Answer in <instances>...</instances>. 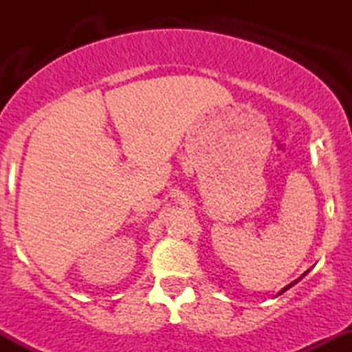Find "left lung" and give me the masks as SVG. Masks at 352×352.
Wrapping results in <instances>:
<instances>
[{
  "label": "left lung",
  "mask_w": 352,
  "mask_h": 352,
  "mask_svg": "<svg viewBox=\"0 0 352 352\" xmlns=\"http://www.w3.org/2000/svg\"><path fill=\"white\" fill-rule=\"evenodd\" d=\"M306 273H308V272H306ZM306 273H305V274H306ZM305 274H302V276H305ZM302 276H301V278H302ZM301 278H300V280H301ZM294 283H298V280H296V281H293V283H292V285H288V286H286V288H283V289H281V292H280V294H281V293H285V292H286V289H288V288H292V286L294 285Z\"/></svg>",
  "instance_id": "left-lung-1"
}]
</instances>
